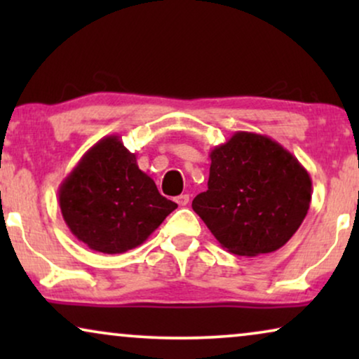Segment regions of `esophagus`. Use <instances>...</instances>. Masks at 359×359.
<instances>
[{
	"label": "esophagus",
	"instance_id": "esophagus-1",
	"mask_svg": "<svg viewBox=\"0 0 359 359\" xmlns=\"http://www.w3.org/2000/svg\"><path fill=\"white\" fill-rule=\"evenodd\" d=\"M176 203H178V205H186L189 203V194H180L176 198Z\"/></svg>",
	"mask_w": 359,
	"mask_h": 359
}]
</instances>
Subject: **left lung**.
I'll return each mask as SVG.
<instances>
[{"label":"left lung","instance_id":"1","mask_svg":"<svg viewBox=\"0 0 359 359\" xmlns=\"http://www.w3.org/2000/svg\"><path fill=\"white\" fill-rule=\"evenodd\" d=\"M208 191L193 201L217 242L238 257L276 252L306 219L312 180L266 135L235 132L210 150Z\"/></svg>","mask_w":359,"mask_h":359}]
</instances>
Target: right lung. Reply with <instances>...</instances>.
<instances>
[{
  "label": "right lung",
  "mask_w": 359,
  "mask_h": 359,
  "mask_svg": "<svg viewBox=\"0 0 359 359\" xmlns=\"http://www.w3.org/2000/svg\"><path fill=\"white\" fill-rule=\"evenodd\" d=\"M70 232L95 252L116 255L139 247L178 208L137 165L119 135L96 142L58 188Z\"/></svg>",
  "instance_id": "1"
}]
</instances>
